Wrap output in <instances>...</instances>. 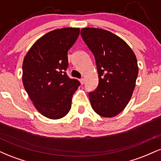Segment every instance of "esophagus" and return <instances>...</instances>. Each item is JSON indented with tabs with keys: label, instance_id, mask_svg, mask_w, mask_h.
<instances>
[{
	"label": "esophagus",
	"instance_id": "34e87169",
	"mask_svg": "<svg viewBox=\"0 0 161 161\" xmlns=\"http://www.w3.org/2000/svg\"><path fill=\"white\" fill-rule=\"evenodd\" d=\"M79 82H80L81 85H83V84H84V83H85V79H83V78L80 79H79Z\"/></svg>",
	"mask_w": 161,
	"mask_h": 161
}]
</instances>
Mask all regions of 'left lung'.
<instances>
[{"mask_svg": "<svg viewBox=\"0 0 161 161\" xmlns=\"http://www.w3.org/2000/svg\"><path fill=\"white\" fill-rule=\"evenodd\" d=\"M82 39L95 58L98 86L89 93L91 105L103 117H114L128 104L136 87L138 66L136 54L124 40L96 28H83Z\"/></svg>", "mask_w": 161, "mask_h": 161, "instance_id": "left-lung-1", "label": "left lung"}]
</instances>
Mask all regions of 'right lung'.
I'll return each mask as SVG.
<instances>
[{"label": "right lung", "mask_w": 161, "mask_h": 161, "mask_svg": "<svg viewBox=\"0 0 161 161\" xmlns=\"http://www.w3.org/2000/svg\"><path fill=\"white\" fill-rule=\"evenodd\" d=\"M79 28H62L41 37L28 51L23 63V84L41 114L51 119L65 116L79 86L69 79L67 52L78 38Z\"/></svg>", "instance_id": "add662e5"}]
</instances>
